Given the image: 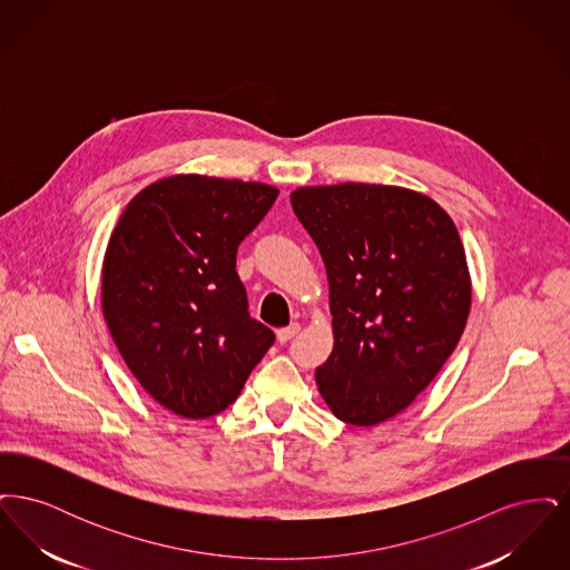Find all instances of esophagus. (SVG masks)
<instances>
[{
  "label": "esophagus",
  "mask_w": 570,
  "mask_h": 570,
  "mask_svg": "<svg viewBox=\"0 0 570 570\" xmlns=\"http://www.w3.org/2000/svg\"><path fill=\"white\" fill-rule=\"evenodd\" d=\"M298 331H301V326H298L297 323L284 326V328H277V342H279V344H286L288 340H293V337L297 335Z\"/></svg>",
  "instance_id": "obj_1"
}]
</instances>
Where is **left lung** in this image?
<instances>
[{"label":"left lung","mask_w":570,"mask_h":570,"mask_svg":"<svg viewBox=\"0 0 570 570\" xmlns=\"http://www.w3.org/2000/svg\"><path fill=\"white\" fill-rule=\"evenodd\" d=\"M291 203L328 279L333 351L318 391L344 423H384L428 389L465 328L460 233L434 198L400 186H307Z\"/></svg>","instance_id":"obj_1"}]
</instances>
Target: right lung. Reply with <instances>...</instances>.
I'll list each match as a JSON object with an SVG mask.
<instances>
[{"instance_id":"obj_1","label":"right lung","mask_w":570,"mask_h":570,"mask_svg":"<svg viewBox=\"0 0 570 570\" xmlns=\"http://www.w3.org/2000/svg\"><path fill=\"white\" fill-rule=\"evenodd\" d=\"M279 190L170 175L138 191L110 235L102 314L140 386L184 419L230 406L275 342L247 312L237 247Z\"/></svg>"}]
</instances>
